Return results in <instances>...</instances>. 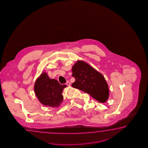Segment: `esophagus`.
<instances>
[{"label":"esophagus","instance_id":"34e87169","mask_svg":"<svg viewBox=\"0 0 148 148\" xmlns=\"http://www.w3.org/2000/svg\"><path fill=\"white\" fill-rule=\"evenodd\" d=\"M66 85H67V86H70V83L69 81H67V82H66Z\"/></svg>","mask_w":148,"mask_h":148}]
</instances>
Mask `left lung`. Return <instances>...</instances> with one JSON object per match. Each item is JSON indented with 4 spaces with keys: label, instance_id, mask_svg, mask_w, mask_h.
Instances as JSON below:
<instances>
[{
    "label": "left lung",
    "instance_id": "8db88e82",
    "mask_svg": "<svg viewBox=\"0 0 148 148\" xmlns=\"http://www.w3.org/2000/svg\"><path fill=\"white\" fill-rule=\"evenodd\" d=\"M75 81L71 86L87 93L98 101L104 103L109 98L108 85L101 73L89 64L78 60L72 68Z\"/></svg>",
    "mask_w": 148,
    "mask_h": 148
}]
</instances>
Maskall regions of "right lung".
I'll list each match as a JSON object with an SVG mask.
<instances>
[{"label":"right lung","mask_w":148,"mask_h":148,"mask_svg":"<svg viewBox=\"0 0 148 148\" xmlns=\"http://www.w3.org/2000/svg\"><path fill=\"white\" fill-rule=\"evenodd\" d=\"M66 85H61L57 80L50 79L47 73H43L37 79L34 90L39 101L44 106L58 107L64 100L62 92Z\"/></svg>","instance_id":"1"}]
</instances>
